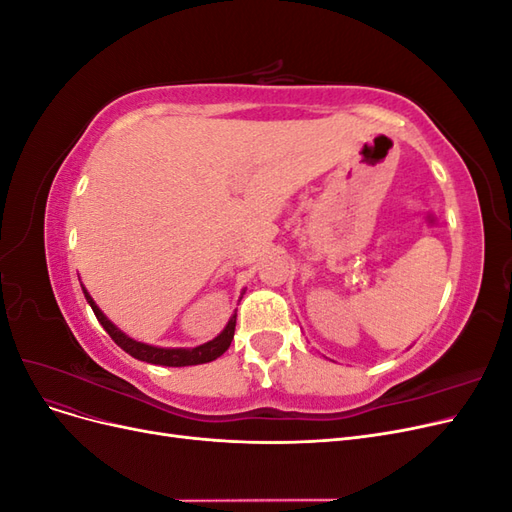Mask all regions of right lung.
<instances>
[{
  "mask_svg": "<svg viewBox=\"0 0 512 512\" xmlns=\"http://www.w3.org/2000/svg\"><path fill=\"white\" fill-rule=\"evenodd\" d=\"M83 294H85L87 303L91 305V309H94V314H96L98 322L104 327V331L113 337V342L119 348L126 350L130 356H134V359L145 361V363L166 365V367H185V365L209 363V361L218 359V356H222L228 350L232 337H235L237 312L230 316L224 331L218 337H213L211 342H207V344H200L196 348H160V346H149V344H143V342H136V339L128 337L121 329H117L115 324L102 314V309L96 305L94 299H91V294L85 290V286H83Z\"/></svg>",
  "mask_w": 512,
  "mask_h": 512,
  "instance_id": "add662e5",
  "label": "right lung"
}]
</instances>
